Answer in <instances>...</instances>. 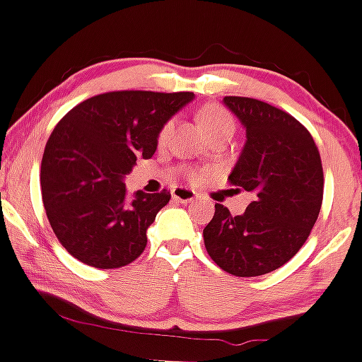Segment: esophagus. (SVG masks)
<instances>
[{
  "instance_id": "obj_1",
  "label": "esophagus",
  "mask_w": 362,
  "mask_h": 362,
  "mask_svg": "<svg viewBox=\"0 0 362 362\" xmlns=\"http://www.w3.org/2000/svg\"><path fill=\"white\" fill-rule=\"evenodd\" d=\"M171 196H173V199H177L180 203H192L198 199V194L189 187H173Z\"/></svg>"
}]
</instances>
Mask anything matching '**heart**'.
<instances>
[{"mask_svg": "<svg viewBox=\"0 0 362 362\" xmlns=\"http://www.w3.org/2000/svg\"><path fill=\"white\" fill-rule=\"evenodd\" d=\"M199 122H202L203 131L206 133L208 138L214 136V134H217V133H222V131H233V133H235V119H233V115L226 110V108L217 107V105L204 107L203 110L199 112ZM175 124H177V120L171 117V119H168L166 122L160 126L159 134H158V140L160 145H164L170 141L171 134H173V131H175ZM189 177L194 178L196 180V178L202 177V171H198V170L189 171Z\"/></svg>", "mask_w": 362, "mask_h": 362, "instance_id": "b5f03b06", "label": "heart"}]
</instances>
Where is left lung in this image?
<instances>
[{
	"label": "left lung",
	"mask_w": 362,
	"mask_h": 362,
	"mask_svg": "<svg viewBox=\"0 0 362 362\" xmlns=\"http://www.w3.org/2000/svg\"><path fill=\"white\" fill-rule=\"evenodd\" d=\"M224 103L247 129L228 180L236 191L254 192V202L242 215L215 203L204 247L224 272L259 276L305 245L322 206V160L310 131L291 113L254 98L226 96Z\"/></svg>",
	"instance_id": "1"
}]
</instances>
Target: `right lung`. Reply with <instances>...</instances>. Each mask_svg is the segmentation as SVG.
I'll use <instances>...</instances> for the list:
<instances>
[{
	"label": "right lung",
	"mask_w": 362,
	"mask_h": 362,
	"mask_svg": "<svg viewBox=\"0 0 362 362\" xmlns=\"http://www.w3.org/2000/svg\"><path fill=\"white\" fill-rule=\"evenodd\" d=\"M192 93L112 90L73 107L45 145L40 170L47 218L80 262L113 269L140 257L147 229L170 202L168 189L126 202L122 178L151 159L160 126Z\"/></svg>",
	"instance_id": "obj_1"
}]
</instances>
